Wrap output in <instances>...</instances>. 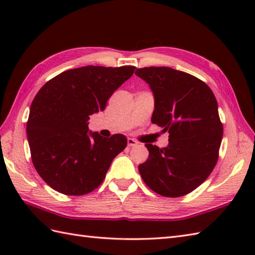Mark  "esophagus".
<instances>
[{"label":"esophagus","mask_w":255,"mask_h":255,"mask_svg":"<svg viewBox=\"0 0 255 255\" xmlns=\"http://www.w3.org/2000/svg\"><path fill=\"white\" fill-rule=\"evenodd\" d=\"M127 144H128V147H134V145L138 144V142L132 138H128L127 139Z\"/></svg>","instance_id":"1"}]
</instances>
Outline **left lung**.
Segmentation results:
<instances>
[{"label":"left lung","mask_w":255,"mask_h":255,"mask_svg":"<svg viewBox=\"0 0 255 255\" xmlns=\"http://www.w3.org/2000/svg\"><path fill=\"white\" fill-rule=\"evenodd\" d=\"M154 97L151 122L169 131V144L144 145L149 158L139 165L144 183L165 197H180L198 187L217 163L224 127L217 100L203 81L167 67L136 70Z\"/></svg>","instance_id":"1"}]
</instances>
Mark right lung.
Returning <instances> with one entry per match:
<instances>
[{"instance_id": "1", "label": "right lung", "mask_w": 255, "mask_h": 255, "mask_svg": "<svg viewBox=\"0 0 255 255\" xmlns=\"http://www.w3.org/2000/svg\"><path fill=\"white\" fill-rule=\"evenodd\" d=\"M136 67L86 66L60 73L32 101L26 133L38 174L55 191L84 195L99 187L127 138H103L89 129L90 116L104 111L112 94Z\"/></svg>"}]
</instances>
